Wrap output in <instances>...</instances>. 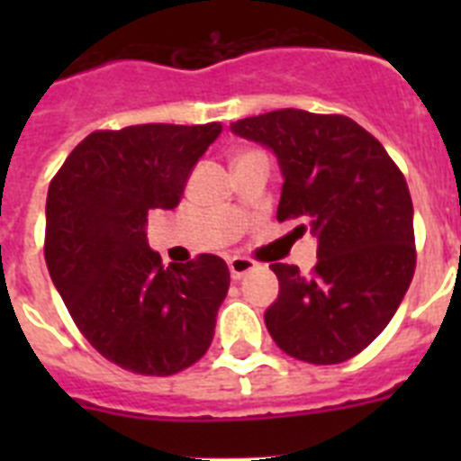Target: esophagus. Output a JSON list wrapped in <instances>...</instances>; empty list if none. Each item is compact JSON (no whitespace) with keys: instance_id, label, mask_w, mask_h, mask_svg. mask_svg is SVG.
<instances>
[{"instance_id":"1","label":"esophagus","mask_w":461,"mask_h":461,"mask_svg":"<svg viewBox=\"0 0 461 461\" xmlns=\"http://www.w3.org/2000/svg\"><path fill=\"white\" fill-rule=\"evenodd\" d=\"M256 267V263L251 258H244V256H235V258L228 260V270H230V276L235 281L242 279L244 275H249L251 270Z\"/></svg>"}]
</instances>
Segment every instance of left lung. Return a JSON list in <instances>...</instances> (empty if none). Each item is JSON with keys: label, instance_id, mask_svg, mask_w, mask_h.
Masks as SVG:
<instances>
[{"label": "left lung", "instance_id": "8db88e82", "mask_svg": "<svg viewBox=\"0 0 461 461\" xmlns=\"http://www.w3.org/2000/svg\"><path fill=\"white\" fill-rule=\"evenodd\" d=\"M230 129L279 158L276 219H297V235L309 228L319 238L312 275L270 266L279 297L266 312L267 332L297 360H351L390 323L413 279V203L404 175L351 117L284 108Z\"/></svg>", "mask_w": 461, "mask_h": 461}]
</instances>
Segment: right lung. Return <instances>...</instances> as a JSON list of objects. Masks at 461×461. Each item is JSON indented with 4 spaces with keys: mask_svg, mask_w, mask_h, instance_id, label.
Segmentation results:
<instances>
[{
    "mask_svg": "<svg viewBox=\"0 0 461 461\" xmlns=\"http://www.w3.org/2000/svg\"><path fill=\"white\" fill-rule=\"evenodd\" d=\"M221 133L210 124L94 131L52 177L46 266L85 339L122 369L173 376L210 348L230 284L214 254L164 267L149 210L177 207L191 168Z\"/></svg>",
    "mask_w": 461,
    "mask_h": 461,
    "instance_id": "right-lung-1",
    "label": "right lung"
}]
</instances>
